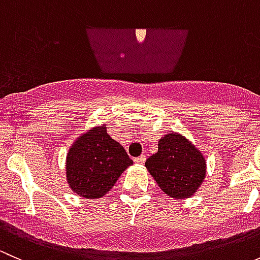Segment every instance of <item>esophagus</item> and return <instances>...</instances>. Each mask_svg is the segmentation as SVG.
Listing matches in <instances>:
<instances>
[{
	"label": "esophagus",
	"mask_w": 260,
	"mask_h": 260,
	"mask_svg": "<svg viewBox=\"0 0 260 260\" xmlns=\"http://www.w3.org/2000/svg\"><path fill=\"white\" fill-rule=\"evenodd\" d=\"M133 161H135L136 165H143V164H145V161H146V156L136 157V158L133 159Z\"/></svg>",
	"instance_id": "obj_1"
}]
</instances>
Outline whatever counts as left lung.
I'll return each instance as SVG.
<instances>
[{"mask_svg": "<svg viewBox=\"0 0 260 260\" xmlns=\"http://www.w3.org/2000/svg\"><path fill=\"white\" fill-rule=\"evenodd\" d=\"M145 166L159 188L172 199L193 196L206 176L203 152L177 132L161 137L158 151L147 158Z\"/></svg>", "mask_w": 260, "mask_h": 260, "instance_id": "obj_1", "label": "left lung"}]
</instances>
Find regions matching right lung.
Segmentation results:
<instances>
[{
    "mask_svg": "<svg viewBox=\"0 0 260 260\" xmlns=\"http://www.w3.org/2000/svg\"><path fill=\"white\" fill-rule=\"evenodd\" d=\"M131 165L133 161L108 135L107 125H95L70 146L65 161L67 182L81 198H103Z\"/></svg>",
    "mask_w": 260,
    "mask_h": 260,
    "instance_id": "obj_1",
    "label": "right lung"
}]
</instances>
